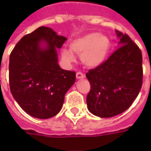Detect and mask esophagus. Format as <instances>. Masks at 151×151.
I'll list each match as a JSON object with an SVG mask.
<instances>
[{"label":"esophagus","mask_w":151,"mask_h":151,"mask_svg":"<svg viewBox=\"0 0 151 151\" xmlns=\"http://www.w3.org/2000/svg\"><path fill=\"white\" fill-rule=\"evenodd\" d=\"M85 78V76L81 72H76V79L81 80V79Z\"/></svg>","instance_id":"34e87169"}]
</instances>
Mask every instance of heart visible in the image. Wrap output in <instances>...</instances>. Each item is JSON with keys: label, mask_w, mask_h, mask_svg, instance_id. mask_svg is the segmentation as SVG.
Here are the masks:
<instances>
[{"label": "heart", "mask_w": 151, "mask_h": 151, "mask_svg": "<svg viewBox=\"0 0 151 151\" xmlns=\"http://www.w3.org/2000/svg\"><path fill=\"white\" fill-rule=\"evenodd\" d=\"M69 49L61 50V56L68 63L76 61L75 55L81 56L85 65L96 68L101 65L108 58L112 49L111 39L105 34L99 32H90L72 40Z\"/></svg>", "instance_id": "b5f03b06"}]
</instances>
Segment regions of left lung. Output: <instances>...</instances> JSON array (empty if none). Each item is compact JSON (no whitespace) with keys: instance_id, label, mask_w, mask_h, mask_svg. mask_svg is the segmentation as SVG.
Instances as JSON below:
<instances>
[{"instance_id":"obj_1","label":"left lung","mask_w":151,"mask_h":151,"mask_svg":"<svg viewBox=\"0 0 151 151\" xmlns=\"http://www.w3.org/2000/svg\"><path fill=\"white\" fill-rule=\"evenodd\" d=\"M119 49L86 76L91 84L87 108L100 118L119 115L130 107L142 86V54L127 35L116 30Z\"/></svg>"}]
</instances>
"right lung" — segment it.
<instances>
[{"mask_svg": "<svg viewBox=\"0 0 151 151\" xmlns=\"http://www.w3.org/2000/svg\"><path fill=\"white\" fill-rule=\"evenodd\" d=\"M65 40L52 28L40 27L21 38L11 53V92L33 118L50 119L59 113L65 93L76 81V72L58 64L57 50Z\"/></svg>", "mask_w": 151, "mask_h": 151, "instance_id": "right-lung-1", "label": "right lung"}]
</instances>
